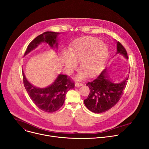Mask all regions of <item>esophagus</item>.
<instances>
[{"instance_id":"1","label":"esophagus","mask_w":149,"mask_h":149,"mask_svg":"<svg viewBox=\"0 0 149 149\" xmlns=\"http://www.w3.org/2000/svg\"><path fill=\"white\" fill-rule=\"evenodd\" d=\"M82 85H83V84H82L81 82H76V84H75L76 86H77V87H79V86H81Z\"/></svg>"}]
</instances>
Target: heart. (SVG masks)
I'll list each match as a JSON object with an SVG mask.
<instances>
[{
  "label": "heart",
  "mask_w": 149,
  "mask_h": 149,
  "mask_svg": "<svg viewBox=\"0 0 149 149\" xmlns=\"http://www.w3.org/2000/svg\"><path fill=\"white\" fill-rule=\"evenodd\" d=\"M66 53L62 55V61L67 70H74L76 63L89 76L96 74L107 54V46L95 38H84L77 41Z\"/></svg>",
  "instance_id": "heart-1"
}]
</instances>
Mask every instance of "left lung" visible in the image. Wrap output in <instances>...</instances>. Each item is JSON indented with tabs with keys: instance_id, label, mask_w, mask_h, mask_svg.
Wrapping results in <instances>:
<instances>
[{
	"instance_id": "1",
	"label": "left lung",
	"mask_w": 149,
	"mask_h": 149,
	"mask_svg": "<svg viewBox=\"0 0 149 149\" xmlns=\"http://www.w3.org/2000/svg\"><path fill=\"white\" fill-rule=\"evenodd\" d=\"M117 54H121L128 58L127 51L119 42L117 43ZM128 77L121 83L115 84L108 79L106 70H102L95 79L86 84L90 92L88 98L84 100L86 107L95 113L105 112L112 108L122 97Z\"/></svg>"
}]
</instances>
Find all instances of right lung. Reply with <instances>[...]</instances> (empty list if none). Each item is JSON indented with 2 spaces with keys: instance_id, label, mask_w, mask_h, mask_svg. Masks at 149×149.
<instances>
[{
  "instance_id": "obj_1",
  "label": "right lung",
  "mask_w": 149,
  "mask_h": 149,
  "mask_svg": "<svg viewBox=\"0 0 149 149\" xmlns=\"http://www.w3.org/2000/svg\"><path fill=\"white\" fill-rule=\"evenodd\" d=\"M59 33L46 31L33 39L28 45L24 53L27 55L43 42H47L52 48L56 44V37ZM23 83L27 92L35 104L40 110L47 113H53L59 110L63 105L66 93L68 90L74 88V83L67 75L60 74L55 81L49 86L38 88L31 85L26 79L22 72Z\"/></svg>"
}]
</instances>
